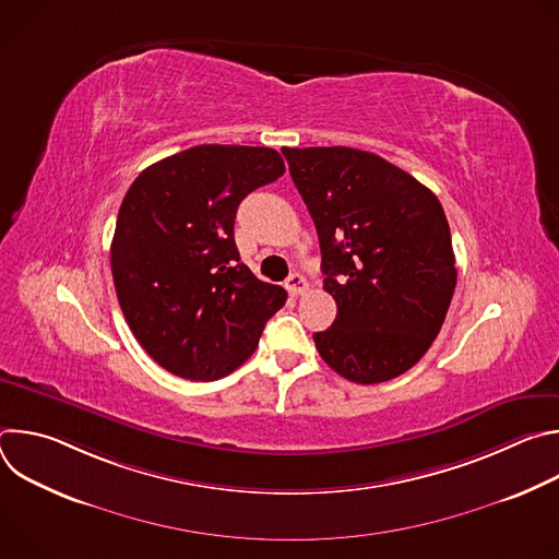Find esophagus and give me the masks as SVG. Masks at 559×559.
<instances>
[{
    "label": "esophagus",
    "instance_id": "34e87169",
    "mask_svg": "<svg viewBox=\"0 0 559 559\" xmlns=\"http://www.w3.org/2000/svg\"><path fill=\"white\" fill-rule=\"evenodd\" d=\"M285 287H287V292H289L292 296H300V294L307 289V281H305V276H300L298 272H294V274L287 276Z\"/></svg>",
    "mask_w": 559,
    "mask_h": 559
}]
</instances>
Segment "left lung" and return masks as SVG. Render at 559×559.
<instances>
[{
    "label": "left lung",
    "instance_id": "obj_1",
    "mask_svg": "<svg viewBox=\"0 0 559 559\" xmlns=\"http://www.w3.org/2000/svg\"><path fill=\"white\" fill-rule=\"evenodd\" d=\"M283 154L313 218L325 289L338 307L332 328L313 334L318 354L358 384L405 373L436 341L457 278L438 197L365 150Z\"/></svg>",
    "mask_w": 559,
    "mask_h": 559
}]
</instances>
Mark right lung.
<instances>
[{
  "label": "right lung",
  "instance_id": "obj_1",
  "mask_svg": "<svg viewBox=\"0 0 559 559\" xmlns=\"http://www.w3.org/2000/svg\"><path fill=\"white\" fill-rule=\"evenodd\" d=\"M272 147L194 145L145 168L123 197L110 248L117 298L139 345L170 373L218 380L257 349L287 300L241 263L234 218L276 181Z\"/></svg>",
  "mask_w": 559,
  "mask_h": 559
}]
</instances>
